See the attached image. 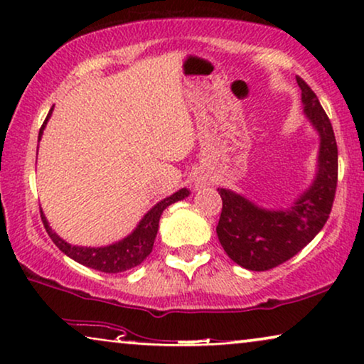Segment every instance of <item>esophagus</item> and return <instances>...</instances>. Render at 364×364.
<instances>
[{"mask_svg":"<svg viewBox=\"0 0 364 364\" xmlns=\"http://www.w3.org/2000/svg\"><path fill=\"white\" fill-rule=\"evenodd\" d=\"M205 186H210V181H208V177L197 176L196 177V187H205Z\"/></svg>","mask_w":364,"mask_h":364,"instance_id":"esophagus-1","label":"esophagus"}]
</instances>
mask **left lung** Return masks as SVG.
<instances>
[{"label":"left lung","mask_w":364,"mask_h":364,"mask_svg":"<svg viewBox=\"0 0 364 364\" xmlns=\"http://www.w3.org/2000/svg\"><path fill=\"white\" fill-rule=\"evenodd\" d=\"M305 116L320 136L318 172L306 192L283 210H268L228 188H218L222 213L217 235L223 250L238 265L265 272L282 265L306 247L330 217L338 182L335 132L311 87L296 77Z\"/></svg>","instance_id":"1"}]
</instances>
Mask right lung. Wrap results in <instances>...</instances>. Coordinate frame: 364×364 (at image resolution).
<instances>
[{"instance_id":"add662e5","label":"right lung","mask_w":364,"mask_h":364,"mask_svg":"<svg viewBox=\"0 0 364 364\" xmlns=\"http://www.w3.org/2000/svg\"><path fill=\"white\" fill-rule=\"evenodd\" d=\"M51 112H53V107L48 114L46 121L43 122L41 129H39L38 141L43 136V131L44 127H46L48 119L51 117ZM188 193L191 192H188L187 188H181L178 192L172 193L171 197L164 198V200L156 203V205H154L151 210L144 215V218L139 222L136 230H134L131 235H127L126 238H122V240H119L107 247L91 248V247L71 245V243L64 242L56 232L51 230V227H49L43 210H41V220L44 223V228H46L48 235L51 237V240L54 243H56V247L63 253H66L69 258H73L74 262L104 273H121V272L131 270V268H136L137 265H141V263L146 260L149 253L152 252L154 240H156V235L159 230V220H161L162 212L166 210L171 203L183 200V198L188 197Z\"/></svg>"}]
</instances>
